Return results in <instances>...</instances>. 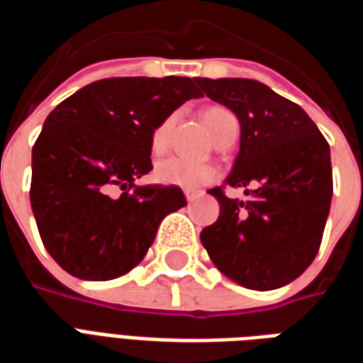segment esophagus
I'll use <instances>...</instances> for the list:
<instances>
[{
  "mask_svg": "<svg viewBox=\"0 0 363 363\" xmlns=\"http://www.w3.org/2000/svg\"><path fill=\"white\" fill-rule=\"evenodd\" d=\"M194 198H196L194 192H186V202H194Z\"/></svg>",
  "mask_w": 363,
  "mask_h": 363,
  "instance_id": "esophagus-1",
  "label": "esophagus"
}]
</instances>
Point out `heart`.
Listing matches in <instances>:
<instances>
[{"instance_id":"b5f03b06","label":"heart","mask_w":363,"mask_h":363,"mask_svg":"<svg viewBox=\"0 0 363 363\" xmlns=\"http://www.w3.org/2000/svg\"><path fill=\"white\" fill-rule=\"evenodd\" d=\"M171 120L173 118H167L165 122H161L151 132V150H153V153H161L167 147ZM204 122L216 142L220 140L221 135L228 134L231 128L237 126L235 116L225 108H220V106L208 108L204 112ZM153 179L159 184H165V186H177V189L182 190H198L216 181L218 171H216V167L208 165V163H194V161L181 157H165L157 161V165L153 169Z\"/></svg>"}]
</instances>
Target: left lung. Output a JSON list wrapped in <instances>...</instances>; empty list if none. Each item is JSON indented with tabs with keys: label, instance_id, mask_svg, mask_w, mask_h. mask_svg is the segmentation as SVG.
<instances>
[{
	"label": "left lung",
	"instance_id": "8db88e82",
	"mask_svg": "<svg viewBox=\"0 0 363 363\" xmlns=\"http://www.w3.org/2000/svg\"><path fill=\"white\" fill-rule=\"evenodd\" d=\"M200 93L233 111L241 147L229 186L249 200L210 194L220 218L202 229L200 241L212 262L245 288L276 289L305 272L319 252L333 198L330 147L299 104L255 79L196 77Z\"/></svg>",
	"mask_w": 363,
	"mask_h": 363
}]
</instances>
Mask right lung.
Wrapping results in <instances>:
<instances>
[{"instance_id": "add662e5", "label": "right lung", "mask_w": 363, "mask_h": 363, "mask_svg": "<svg viewBox=\"0 0 363 363\" xmlns=\"http://www.w3.org/2000/svg\"><path fill=\"white\" fill-rule=\"evenodd\" d=\"M202 96L190 77H111L85 85L44 120L33 147L30 206L46 251L82 280L138 267L161 220L186 206L177 186H135L153 169L151 132Z\"/></svg>"}]
</instances>
